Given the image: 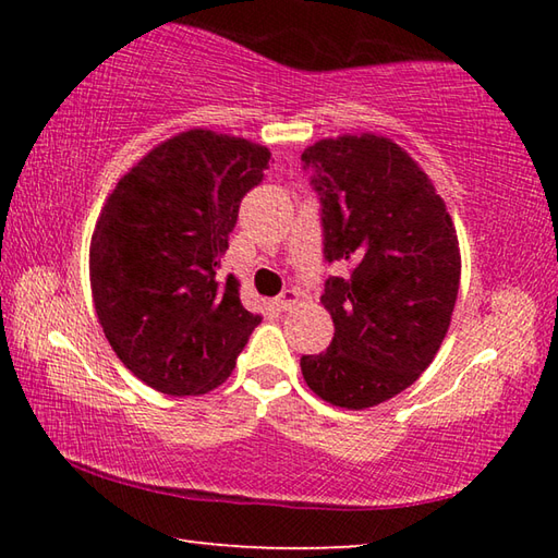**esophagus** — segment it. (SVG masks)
Returning a JSON list of instances; mask_svg holds the SVG:
<instances>
[{"label": "esophagus", "instance_id": "34e87169", "mask_svg": "<svg viewBox=\"0 0 558 558\" xmlns=\"http://www.w3.org/2000/svg\"><path fill=\"white\" fill-rule=\"evenodd\" d=\"M295 305H298V290H292V288L282 290L276 298V307L282 310V313H286V310H292Z\"/></svg>", "mask_w": 558, "mask_h": 558}]
</instances>
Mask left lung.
<instances>
[{
	"mask_svg": "<svg viewBox=\"0 0 558 558\" xmlns=\"http://www.w3.org/2000/svg\"><path fill=\"white\" fill-rule=\"evenodd\" d=\"M302 169L319 199L325 260L347 272L323 292L332 342L300 369L327 403L369 409L409 389L440 349L460 286L458 235L428 174L391 140H319Z\"/></svg>",
	"mask_w": 558,
	"mask_h": 558,
	"instance_id": "obj_1",
	"label": "left lung"
}]
</instances>
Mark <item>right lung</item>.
Instances as JSON below:
<instances>
[{
	"label": "right lung",
	"mask_w": 558,
	"mask_h": 558,
	"mask_svg": "<svg viewBox=\"0 0 558 558\" xmlns=\"http://www.w3.org/2000/svg\"><path fill=\"white\" fill-rule=\"evenodd\" d=\"M270 153L189 130L155 147L108 196L90 241V290L112 352L155 391L194 396L229 379L260 317L219 276L239 206Z\"/></svg>",
	"instance_id": "obj_1"
}]
</instances>
